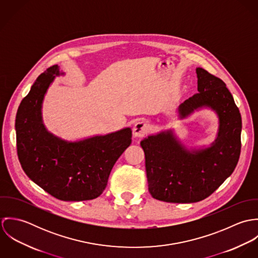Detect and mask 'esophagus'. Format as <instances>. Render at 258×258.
Instances as JSON below:
<instances>
[{"instance_id":"esophagus-1","label":"esophagus","mask_w":258,"mask_h":258,"mask_svg":"<svg viewBox=\"0 0 258 258\" xmlns=\"http://www.w3.org/2000/svg\"><path fill=\"white\" fill-rule=\"evenodd\" d=\"M148 132L147 124L144 121H139L135 124L133 128V135L136 138L144 137Z\"/></svg>"}]
</instances>
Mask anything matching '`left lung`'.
Returning a JSON list of instances; mask_svg holds the SVG:
<instances>
[{
  "label": "left lung",
  "instance_id": "obj_1",
  "mask_svg": "<svg viewBox=\"0 0 258 258\" xmlns=\"http://www.w3.org/2000/svg\"><path fill=\"white\" fill-rule=\"evenodd\" d=\"M199 93L179 106L184 118L202 106L218 113L220 129L213 146L192 153L172 132L149 136L141 141L145 153L148 188L151 196L167 203H197L211 196L234 171L241 149V116L221 78L197 69Z\"/></svg>",
  "mask_w": 258,
  "mask_h": 258
}]
</instances>
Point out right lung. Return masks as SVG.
Wrapping results in <instances>:
<instances>
[{"instance_id": "obj_1", "label": "right lung", "mask_w": 258, "mask_h": 258, "mask_svg": "<svg viewBox=\"0 0 258 258\" xmlns=\"http://www.w3.org/2000/svg\"><path fill=\"white\" fill-rule=\"evenodd\" d=\"M54 74H59L56 64L37 77L18 108V157L27 176L52 197L70 202L93 200L103 192L114 164L130 146L132 131L125 128L74 143L48 133L40 109Z\"/></svg>"}]
</instances>
